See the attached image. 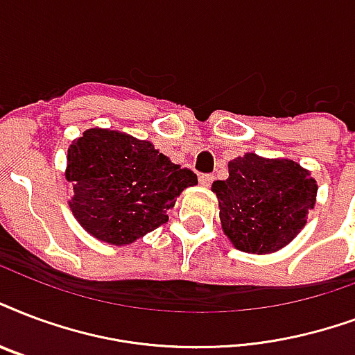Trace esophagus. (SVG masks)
I'll return each instance as SVG.
<instances>
[{
  "label": "esophagus",
  "instance_id": "1",
  "mask_svg": "<svg viewBox=\"0 0 355 355\" xmlns=\"http://www.w3.org/2000/svg\"><path fill=\"white\" fill-rule=\"evenodd\" d=\"M212 180H214V177L212 175H201V177H199V182H201V186H210V184H212Z\"/></svg>",
  "mask_w": 355,
  "mask_h": 355
}]
</instances>
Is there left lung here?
<instances>
[{"instance_id": "obj_1", "label": "left lung", "mask_w": 355, "mask_h": 355, "mask_svg": "<svg viewBox=\"0 0 355 355\" xmlns=\"http://www.w3.org/2000/svg\"><path fill=\"white\" fill-rule=\"evenodd\" d=\"M316 180L292 159L253 153L229 162V178L216 180L223 232L245 253H274L291 243L315 208Z\"/></svg>"}]
</instances>
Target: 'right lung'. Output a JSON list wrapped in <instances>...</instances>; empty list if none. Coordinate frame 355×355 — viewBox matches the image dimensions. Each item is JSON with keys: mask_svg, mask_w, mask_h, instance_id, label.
Returning <instances> with one entry per match:
<instances>
[{"mask_svg": "<svg viewBox=\"0 0 355 355\" xmlns=\"http://www.w3.org/2000/svg\"><path fill=\"white\" fill-rule=\"evenodd\" d=\"M64 177L74 186L70 210L80 225L112 245H126L164 225L197 175L150 141L105 128L85 130L69 147Z\"/></svg>", "mask_w": 355, "mask_h": 355, "instance_id": "add662e5", "label": "right lung"}]
</instances>
